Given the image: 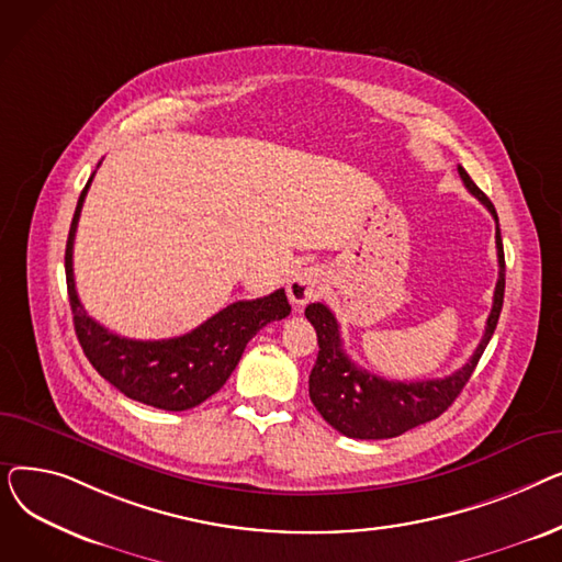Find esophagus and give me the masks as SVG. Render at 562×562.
I'll return each mask as SVG.
<instances>
[{"label": "esophagus", "instance_id": "1", "mask_svg": "<svg viewBox=\"0 0 562 562\" xmlns=\"http://www.w3.org/2000/svg\"><path fill=\"white\" fill-rule=\"evenodd\" d=\"M321 289H323V271L318 269V266H303V269H299L289 280L286 293H289V301L293 305L303 307L318 299Z\"/></svg>", "mask_w": 562, "mask_h": 562}]
</instances>
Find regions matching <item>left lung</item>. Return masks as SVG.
<instances>
[{"label": "left lung", "mask_w": 562, "mask_h": 562, "mask_svg": "<svg viewBox=\"0 0 562 562\" xmlns=\"http://www.w3.org/2000/svg\"><path fill=\"white\" fill-rule=\"evenodd\" d=\"M458 172L467 191L479 198L487 212L496 221V257H498V280L494 289L492 312L487 316V326L483 339L474 356L467 360L462 369L447 378L437 380H417V382H401V380H385L360 369L352 362L341 344L339 323L335 314L323 305L312 303L305 307V316L316 330L318 339V356L316 364L310 373V398L318 415L326 419L335 430L352 439H390L398 437L405 430L417 428L437 419L441 412L449 409V405L458 398L462 387L474 373L483 350L487 348L501 307H504V291H506V259H504V244H501V229L498 216L490 198L474 184V180L467 175L462 166Z\"/></svg>", "instance_id": "8db88e82"}]
</instances>
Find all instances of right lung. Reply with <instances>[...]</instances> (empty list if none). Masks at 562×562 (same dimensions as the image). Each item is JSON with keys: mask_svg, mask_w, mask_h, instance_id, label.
Instances as JSON below:
<instances>
[{"mask_svg": "<svg viewBox=\"0 0 562 562\" xmlns=\"http://www.w3.org/2000/svg\"><path fill=\"white\" fill-rule=\"evenodd\" d=\"M93 175L77 200L66 244V282L77 339L88 362L127 398L168 412L191 409L225 385L246 344L263 326L289 316L286 293L278 289L263 299L232 303L182 337L140 341L109 333L81 307L72 276L75 232Z\"/></svg>", "mask_w": 562, "mask_h": 562, "instance_id": "add662e5", "label": "right lung"}]
</instances>
